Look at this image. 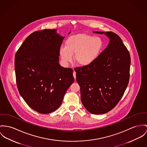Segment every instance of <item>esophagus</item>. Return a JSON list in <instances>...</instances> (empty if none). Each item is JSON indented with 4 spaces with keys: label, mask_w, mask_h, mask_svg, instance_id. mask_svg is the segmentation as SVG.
<instances>
[{
    "label": "esophagus",
    "mask_w": 147,
    "mask_h": 147,
    "mask_svg": "<svg viewBox=\"0 0 147 147\" xmlns=\"http://www.w3.org/2000/svg\"><path fill=\"white\" fill-rule=\"evenodd\" d=\"M73 77L74 78V79H76V72L75 71H73Z\"/></svg>",
    "instance_id": "34e87169"
}]
</instances>
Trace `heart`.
<instances>
[{"instance_id": "1", "label": "heart", "mask_w": 147, "mask_h": 147, "mask_svg": "<svg viewBox=\"0 0 147 147\" xmlns=\"http://www.w3.org/2000/svg\"><path fill=\"white\" fill-rule=\"evenodd\" d=\"M103 41L100 37H93L88 34H80L69 37L65 43V47H61L59 54L64 63L72 60L79 66H88L95 61L101 53Z\"/></svg>"}]
</instances>
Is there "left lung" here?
<instances>
[{
    "mask_svg": "<svg viewBox=\"0 0 147 147\" xmlns=\"http://www.w3.org/2000/svg\"><path fill=\"white\" fill-rule=\"evenodd\" d=\"M93 32L105 34L109 45L92 64L75 71L84 107L90 113L100 115L111 110L123 96L129 80L130 57L117 34Z\"/></svg>",
    "mask_w": 147,
    "mask_h": 147,
    "instance_id": "obj_1",
    "label": "left lung"
}]
</instances>
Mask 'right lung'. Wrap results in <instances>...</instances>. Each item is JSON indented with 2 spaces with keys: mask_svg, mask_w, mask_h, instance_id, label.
<instances>
[{
  "mask_svg": "<svg viewBox=\"0 0 147 147\" xmlns=\"http://www.w3.org/2000/svg\"><path fill=\"white\" fill-rule=\"evenodd\" d=\"M64 38L55 29L37 31L26 38L16 54L18 90L26 103L39 113L57 109L74 81L73 70L59 63Z\"/></svg>",
  "mask_w": 147,
  "mask_h": 147,
  "instance_id": "add662e5",
  "label": "right lung"
}]
</instances>
